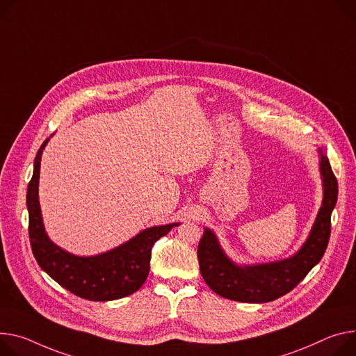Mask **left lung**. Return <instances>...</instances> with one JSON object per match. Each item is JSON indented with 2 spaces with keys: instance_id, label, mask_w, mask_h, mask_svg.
Returning <instances> with one entry per match:
<instances>
[{
  "instance_id": "8db88e82",
  "label": "left lung",
  "mask_w": 356,
  "mask_h": 356,
  "mask_svg": "<svg viewBox=\"0 0 356 356\" xmlns=\"http://www.w3.org/2000/svg\"><path fill=\"white\" fill-rule=\"evenodd\" d=\"M318 156L322 203L307 240L296 254L270 263L238 264L225 254L216 233L204 227L197 257L200 273L216 294L238 302H270L296 288L321 261L330 241L331 214L338 199V181L327 154L319 147Z\"/></svg>"
}]
</instances>
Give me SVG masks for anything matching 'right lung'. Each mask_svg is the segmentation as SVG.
<instances>
[{
    "label": "right lung",
    "mask_w": 356,
    "mask_h": 356,
    "mask_svg": "<svg viewBox=\"0 0 356 356\" xmlns=\"http://www.w3.org/2000/svg\"><path fill=\"white\" fill-rule=\"evenodd\" d=\"M51 138L37 153L34 173L26 188L28 233L37 263L59 285L89 301H112L136 293L149 275L153 244L180 222L153 225L126 243L96 255H75L60 248L45 232L38 196L41 157Z\"/></svg>",
    "instance_id": "1"
}]
</instances>
